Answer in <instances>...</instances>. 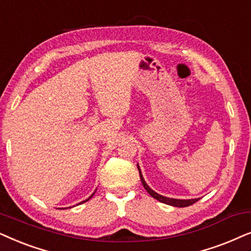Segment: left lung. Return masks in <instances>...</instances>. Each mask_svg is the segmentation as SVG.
I'll return each instance as SVG.
<instances>
[{"label": "left lung", "mask_w": 251, "mask_h": 251, "mask_svg": "<svg viewBox=\"0 0 251 251\" xmlns=\"http://www.w3.org/2000/svg\"><path fill=\"white\" fill-rule=\"evenodd\" d=\"M138 170H139V173H140V179H141V182H142L143 187H145V189L150 194V196H152V198L156 199L157 201H159V202H162V203H165V204H169V205H172V206H176V208H185V206L192 205L193 203L198 202L199 200H200V199H188V200L171 199V198H166V196L160 195V194L156 193L155 190H152L148 185H147V182L145 181V178H143L141 169H140L139 164H138Z\"/></svg>", "instance_id": "8db88e82"}]
</instances>
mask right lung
<instances>
[{
  "label": "right lung",
  "instance_id": "right-lung-1",
  "mask_svg": "<svg viewBox=\"0 0 251 251\" xmlns=\"http://www.w3.org/2000/svg\"><path fill=\"white\" fill-rule=\"evenodd\" d=\"M95 192H96V190H95ZM95 192H94V193H93V194H92V195H91V196H89V198H88V199H87V200H85V201L80 202V203H79V204H81V203H85V202H87V201H89V200H91V199L93 198V195H94V194H95ZM70 208H71V206H70Z\"/></svg>",
  "mask_w": 251,
  "mask_h": 251
}]
</instances>
